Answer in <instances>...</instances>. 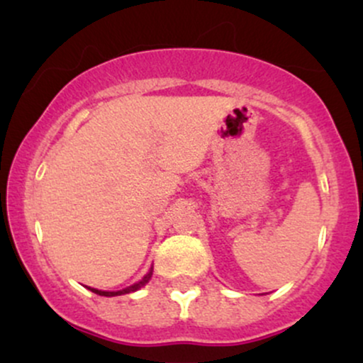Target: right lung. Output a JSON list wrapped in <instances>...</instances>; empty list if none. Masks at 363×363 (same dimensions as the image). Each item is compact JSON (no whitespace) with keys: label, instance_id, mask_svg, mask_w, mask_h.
Instances as JSON below:
<instances>
[{"label":"right lung","instance_id":"right-lung-1","mask_svg":"<svg viewBox=\"0 0 363 363\" xmlns=\"http://www.w3.org/2000/svg\"><path fill=\"white\" fill-rule=\"evenodd\" d=\"M150 277H152V272H150L147 277L143 278V280L141 281H138V283H135V285H131L129 286V289H124V290H119V291H104V290H97V289H89L94 291V294H97V295H104V297H114V295H123V294H129V291H136L138 289H141V286L145 285V283H147L148 280H150Z\"/></svg>","mask_w":363,"mask_h":363}]
</instances>
